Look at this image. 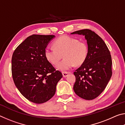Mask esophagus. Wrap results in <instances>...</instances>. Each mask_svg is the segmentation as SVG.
<instances>
[{
  "mask_svg": "<svg viewBox=\"0 0 125 125\" xmlns=\"http://www.w3.org/2000/svg\"><path fill=\"white\" fill-rule=\"evenodd\" d=\"M69 74V72H63L62 73V74H63V77H67L68 75V74Z\"/></svg>",
  "mask_w": 125,
  "mask_h": 125,
  "instance_id": "1",
  "label": "esophagus"
}]
</instances>
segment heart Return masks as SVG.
<instances>
[{
    "mask_svg": "<svg viewBox=\"0 0 125 125\" xmlns=\"http://www.w3.org/2000/svg\"><path fill=\"white\" fill-rule=\"evenodd\" d=\"M54 48H46V58L53 64H56L64 56V60L57 65L58 70L64 71L74 65L83 64L88 55V45L84 42L68 36H63L53 42Z\"/></svg>",
    "mask_w": 125,
    "mask_h": 125,
    "instance_id": "heart-1",
    "label": "heart"
}]
</instances>
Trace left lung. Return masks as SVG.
I'll use <instances>...</instances> for the list:
<instances>
[{
	"label": "left lung",
	"mask_w": 125,
	"mask_h": 125,
	"mask_svg": "<svg viewBox=\"0 0 125 125\" xmlns=\"http://www.w3.org/2000/svg\"><path fill=\"white\" fill-rule=\"evenodd\" d=\"M71 34L83 35L86 40L88 55L85 62L74 74L76 94L85 100H93L105 89L112 75L110 52L104 41L89 29L76 31Z\"/></svg>",
	"instance_id": "obj_1"
}]
</instances>
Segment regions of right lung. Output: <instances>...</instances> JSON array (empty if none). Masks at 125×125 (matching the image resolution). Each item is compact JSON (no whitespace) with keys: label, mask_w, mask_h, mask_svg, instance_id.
<instances>
[{"label":"right lung","mask_w":125,"mask_h":125,"mask_svg":"<svg viewBox=\"0 0 125 125\" xmlns=\"http://www.w3.org/2000/svg\"><path fill=\"white\" fill-rule=\"evenodd\" d=\"M54 35H32L18 46L11 59L12 76L15 86L27 100L42 104L52 98L63 75L45 56Z\"/></svg>","instance_id":"obj_1"}]
</instances>
